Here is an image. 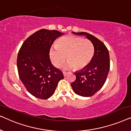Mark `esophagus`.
Here are the masks:
<instances>
[{
	"instance_id": "obj_1",
	"label": "esophagus",
	"mask_w": 131,
	"mask_h": 131,
	"mask_svg": "<svg viewBox=\"0 0 131 131\" xmlns=\"http://www.w3.org/2000/svg\"><path fill=\"white\" fill-rule=\"evenodd\" d=\"M62 73H63V75H64V76L65 77V76H67V72H66V71H63V72H62Z\"/></svg>"
}]
</instances>
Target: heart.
Listing matches in <instances>:
<instances>
[{
    "instance_id": "obj_1",
    "label": "heart",
    "mask_w": 131,
    "mask_h": 131,
    "mask_svg": "<svg viewBox=\"0 0 131 131\" xmlns=\"http://www.w3.org/2000/svg\"><path fill=\"white\" fill-rule=\"evenodd\" d=\"M94 52V46L88 39L69 35L58 39L57 46H52L49 58L53 65L58 67L65 61L67 55L68 61L66 67H74L77 70H80L89 64Z\"/></svg>"
}]
</instances>
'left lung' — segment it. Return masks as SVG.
Here are the masks:
<instances>
[{"label":"left lung","instance_id":"obj_1","mask_svg":"<svg viewBox=\"0 0 131 131\" xmlns=\"http://www.w3.org/2000/svg\"><path fill=\"white\" fill-rule=\"evenodd\" d=\"M76 35L85 36L92 43L94 53L91 62L81 70L74 73L76 79L71 83L74 92L82 96H91L98 92L107 79L110 70L108 51L101 41L86 33L72 32Z\"/></svg>","mask_w":131,"mask_h":131}]
</instances>
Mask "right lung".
<instances>
[{
	"label": "right lung",
	"mask_w": 131,
	"mask_h": 131,
	"mask_svg": "<svg viewBox=\"0 0 131 131\" xmlns=\"http://www.w3.org/2000/svg\"><path fill=\"white\" fill-rule=\"evenodd\" d=\"M64 33L57 30L41 29L23 43L17 57L19 77L28 92L46 100L54 94L62 72L52 64L49 51L53 42Z\"/></svg>",
	"instance_id": "add662e5"
}]
</instances>
